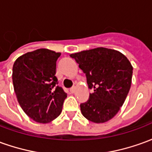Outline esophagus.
<instances>
[{
    "mask_svg": "<svg viewBox=\"0 0 152 152\" xmlns=\"http://www.w3.org/2000/svg\"><path fill=\"white\" fill-rule=\"evenodd\" d=\"M70 92L72 93V94H74V93L76 92V87L74 86V87H72V89H70Z\"/></svg>",
    "mask_w": 152,
    "mask_h": 152,
    "instance_id": "1",
    "label": "esophagus"
}]
</instances>
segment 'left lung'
<instances>
[{"label": "left lung", "mask_w": 152, "mask_h": 152, "mask_svg": "<svg viewBox=\"0 0 152 152\" xmlns=\"http://www.w3.org/2000/svg\"><path fill=\"white\" fill-rule=\"evenodd\" d=\"M70 56L86 73L89 89H94L89 100L80 104L82 115L97 124L110 121L120 111L130 89V62L121 52L103 47Z\"/></svg>", "instance_id": "obj_1"}]
</instances>
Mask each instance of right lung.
I'll list each match as a JSON object with an SVG mask.
<instances>
[{
  "label": "right lung",
  "mask_w": 152,
  "mask_h": 152,
  "mask_svg": "<svg viewBox=\"0 0 152 152\" xmlns=\"http://www.w3.org/2000/svg\"><path fill=\"white\" fill-rule=\"evenodd\" d=\"M61 53L38 49L23 54L13 66V85L19 105L29 117L46 124L56 119L66 94L57 86L56 61Z\"/></svg>",
  "instance_id": "obj_1"
}]
</instances>
